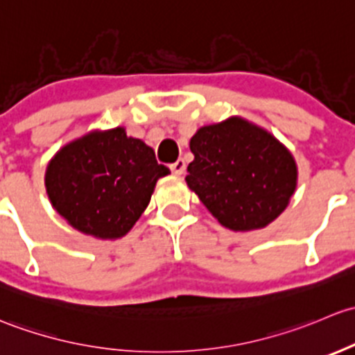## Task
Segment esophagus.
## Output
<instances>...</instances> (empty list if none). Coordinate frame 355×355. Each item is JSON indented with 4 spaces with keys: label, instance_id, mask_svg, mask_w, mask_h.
I'll use <instances>...</instances> for the list:
<instances>
[{
    "label": "esophagus",
    "instance_id": "34e87169",
    "mask_svg": "<svg viewBox=\"0 0 355 355\" xmlns=\"http://www.w3.org/2000/svg\"><path fill=\"white\" fill-rule=\"evenodd\" d=\"M171 171H173L174 174H178V176H181V174H184L186 171V162L182 159H178L176 162L171 164Z\"/></svg>",
    "mask_w": 355,
    "mask_h": 355
}]
</instances>
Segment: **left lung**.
Listing matches in <instances>:
<instances>
[{
    "mask_svg": "<svg viewBox=\"0 0 355 355\" xmlns=\"http://www.w3.org/2000/svg\"><path fill=\"white\" fill-rule=\"evenodd\" d=\"M189 189L224 227L254 231L275 220L297 186L292 153L243 118L200 128L189 141Z\"/></svg>",
    "mask_w": 355,
    "mask_h": 355,
    "instance_id": "obj_1",
    "label": "left lung"
}]
</instances>
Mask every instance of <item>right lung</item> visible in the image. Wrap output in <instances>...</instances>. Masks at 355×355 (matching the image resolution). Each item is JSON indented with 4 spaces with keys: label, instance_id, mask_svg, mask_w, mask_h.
Wrapping results in <instances>:
<instances>
[{
    "label": "right lung",
    "instance_id": "add662e5",
    "mask_svg": "<svg viewBox=\"0 0 355 355\" xmlns=\"http://www.w3.org/2000/svg\"><path fill=\"white\" fill-rule=\"evenodd\" d=\"M169 169L124 128L94 131L64 145L46 169V191L58 214L76 231L118 239L150 203Z\"/></svg>",
    "mask_w": 355,
    "mask_h": 355
}]
</instances>
